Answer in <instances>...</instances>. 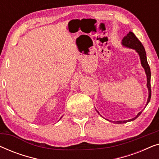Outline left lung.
<instances>
[{"instance_id":"obj_1","label":"left lung","mask_w":159,"mask_h":159,"mask_svg":"<svg viewBox=\"0 0 159 159\" xmlns=\"http://www.w3.org/2000/svg\"><path fill=\"white\" fill-rule=\"evenodd\" d=\"M122 44L125 46L127 47V48H130L132 49H135L136 51L138 52L140 55V61H141V64L143 68L145 69V73H146L147 75V87L148 88V92H149V96L148 98V101H147V105L148 103L150 102V100H151V69H150V66L148 64V61H147V57H146V53H145V48L143 47V45L140 40H138V38L134 35V34L133 32H129V33L127 34V36H125V38H123L122 40ZM142 111H140V113H138V114L134 117V118L132 119H129V120L127 121H116V124H123V123H126L128 122V121H133L134 119L138 118V117L140 116L141 114Z\"/></svg>"}]
</instances>
